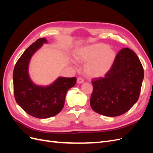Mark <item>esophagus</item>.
I'll use <instances>...</instances> for the list:
<instances>
[{"label":"esophagus","instance_id":"obj_1","mask_svg":"<svg viewBox=\"0 0 153 153\" xmlns=\"http://www.w3.org/2000/svg\"><path fill=\"white\" fill-rule=\"evenodd\" d=\"M84 79H83L82 78L79 77V78H77V83H78V84H83V83H84Z\"/></svg>","mask_w":153,"mask_h":153}]
</instances>
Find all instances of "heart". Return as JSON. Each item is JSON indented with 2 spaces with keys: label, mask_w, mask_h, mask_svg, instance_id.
Listing matches in <instances>:
<instances>
[{
  "label": "heart",
  "mask_w": 153,
  "mask_h": 153,
  "mask_svg": "<svg viewBox=\"0 0 153 153\" xmlns=\"http://www.w3.org/2000/svg\"><path fill=\"white\" fill-rule=\"evenodd\" d=\"M74 57L76 62L85 63L84 71L87 76L98 78L105 76L109 71L116 54L107 45L98 43L78 48Z\"/></svg>",
  "instance_id": "heart-1"
}]
</instances>
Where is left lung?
Segmentation results:
<instances>
[{
    "label": "left lung",
    "mask_w": 153,
    "mask_h": 153,
    "mask_svg": "<svg viewBox=\"0 0 153 153\" xmlns=\"http://www.w3.org/2000/svg\"><path fill=\"white\" fill-rule=\"evenodd\" d=\"M143 76V69L137 54L128 48H123L105 77L92 81L91 108L108 117L126 113L139 98Z\"/></svg>",
    "instance_id": "1"
}]
</instances>
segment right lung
<instances>
[{
  "label": "right lung",
  "mask_w": 153,
  "mask_h": 153,
  "mask_svg": "<svg viewBox=\"0 0 153 153\" xmlns=\"http://www.w3.org/2000/svg\"><path fill=\"white\" fill-rule=\"evenodd\" d=\"M48 41L45 38L37 39L27 48L16 62L13 79L14 94L18 105L32 117L47 119L58 114L64 107L68 91L76 84L75 77L59 76L52 84H35L29 74L30 59L37 50Z\"/></svg>",
  "instance_id": "add662e5"
}]
</instances>
